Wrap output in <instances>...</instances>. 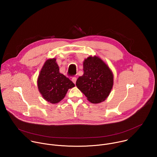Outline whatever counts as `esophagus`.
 I'll list each match as a JSON object with an SVG mask.
<instances>
[{
  "label": "esophagus",
  "mask_w": 157,
  "mask_h": 157,
  "mask_svg": "<svg viewBox=\"0 0 157 157\" xmlns=\"http://www.w3.org/2000/svg\"><path fill=\"white\" fill-rule=\"evenodd\" d=\"M76 79H77V78H76V77H73L71 80H72V81L75 84V83H76Z\"/></svg>",
  "instance_id": "obj_1"
}]
</instances>
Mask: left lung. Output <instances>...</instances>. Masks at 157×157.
<instances>
[{
  "label": "left lung",
  "mask_w": 157,
  "mask_h": 157,
  "mask_svg": "<svg viewBox=\"0 0 157 157\" xmlns=\"http://www.w3.org/2000/svg\"><path fill=\"white\" fill-rule=\"evenodd\" d=\"M82 76L76 85L93 104L104 101L110 94L114 84V75L109 66L99 56H89L83 61Z\"/></svg>",
  "instance_id": "1"
}]
</instances>
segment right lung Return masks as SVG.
<instances>
[{
  "label": "right lung",
  "instance_id": "obj_1",
  "mask_svg": "<svg viewBox=\"0 0 157 157\" xmlns=\"http://www.w3.org/2000/svg\"><path fill=\"white\" fill-rule=\"evenodd\" d=\"M56 58H49L44 63L37 79L38 91L43 98L52 104L60 102L75 84L59 73Z\"/></svg>",
  "mask_w": 157,
  "mask_h": 157
}]
</instances>
